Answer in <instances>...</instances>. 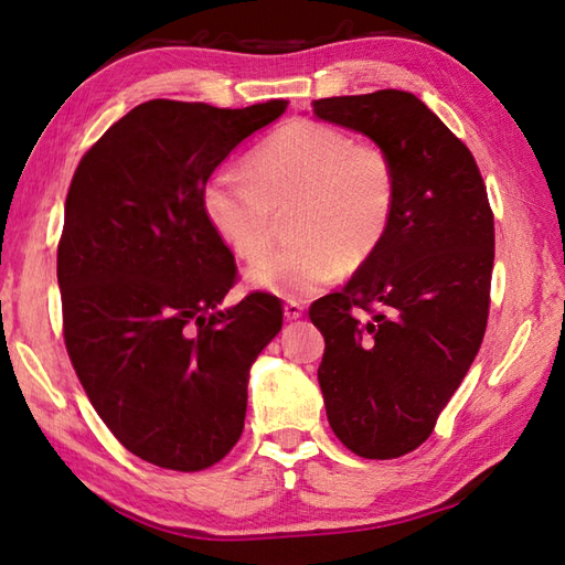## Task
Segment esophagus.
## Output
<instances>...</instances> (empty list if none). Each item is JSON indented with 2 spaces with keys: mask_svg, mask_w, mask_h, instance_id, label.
Here are the masks:
<instances>
[{
  "mask_svg": "<svg viewBox=\"0 0 565 565\" xmlns=\"http://www.w3.org/2000/svg\"><path fill=\"white\" fill-rule=\"evenodd\" d=\"M303 316V306L298 301H286L284 303V318L286 320H298Z\"/></svg>",
  "mask_w": 565,
  "mask_h": 565,
  "instance_id": "1",
  "label": "esophagus"
}]
</instances>
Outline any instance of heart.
<instances>
[{"mask_svg": "<svg viewBox=\"0 0 565 565\" xmlns=\"http://www.w3.org/2000/svg\"><path fill=\"white\" fill-rule=\"evenodd\" d=\"M395 201L398 174L386 150L310 118L276 130L252 152L247 172L218 170L201 191L213 233L247 262L269 247L274 209L294 203L289 233L298 243L245 274L249 289L291 301L320 294L344 267L374 257L391 231Z\"/></svg>", "mask_w": 565, "mask_h": 565, "instance_id": "b5f03b06", "label": "heart"}]
</instances>
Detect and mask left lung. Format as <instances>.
I'll return each instance as SVG.
<instances>
[{
	"instance_id": "left-lung-1",
	"label": "left lung",
	"mask_w": 565,
	"mask_h": 565,
	"mask_svg": "<svg viewBox=\"0 0 565 565\" xmlns=\"http://www.w3.org/2000/svg\"><path fill=\"white\" fill-rule=\"evenodd\" d=\"M313 114L374 140L398 174L383 245L308 310L326 338L318 381L332 431L364 459H398L431 435L481 350L493 211L471 150L415 94L318 99Z\"/></svg>"
}]
</instances>
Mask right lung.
<instances>
[{
  "instance_id": "right-lung-1",
  "label": "right lung",
  "mask_w": 565,
  "mask_h": 565,
  "mask_svg": "<svg viewBox=\"0 0 565 565\" xmlns=\"http://www.w3.org/2000/svg\"><path fill=\"white\" fill-rule=\"evenodd\" d=\"M286 111L152 99L79 160L65 201L57 284L70 362L124 447L201 471L235 447L249 366L281 330V303L249 294L223 308L235 262L201 191L215 167Z\"/></svg>"
}]
</instances>
